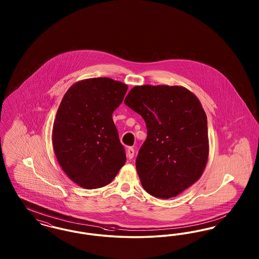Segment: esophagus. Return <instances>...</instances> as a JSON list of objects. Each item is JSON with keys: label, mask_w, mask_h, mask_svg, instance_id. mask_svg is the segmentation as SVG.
I'll list each match as a JSON object with an SVG mask.
<instances>
[{"label": "esophagus", "mask_w": 259, "mask_h": 259, "mask_svg": "<svg viewBox=\"0 0 259 259\" xmlns=\"http://www.w3.org/2000/svg\"><path fill=\"white\" fill-rule=\"evenodd\" d=\"M134 153H135V152H134V148H127V157H128L129 159H132V158L134 157Z\"/></svg>", "instance_id": "esophagus-1"}]
</instances>
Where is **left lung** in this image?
Returning a JSON list of instances; mask_svg holds the SVG:
<instances>
[{
    "label": "left lung",
    "instance_id": "left-lung-1",
    "mask_svg": "<svg viewBox=\"0 0 259 259\" xmlns=\"http://www.w3.org/2000/svg\"><path fill=\"white\" fill-rule=\"evenodd\" d=\"M124 103L148 129L136 159L144 189L161 199L178 196L197 182L208 162V122L200 101L185 87L142 85Z\"/></svg>",
    "mask_w": 259,
    "mask_h": 259
}]
</instances>
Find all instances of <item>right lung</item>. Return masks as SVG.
<instances>
[{"label":"right lung","mask_w":259,"mask_h":259,"mask_svg":"<svg viewBox=\"0 0 259 259\" xmlns=\"http://www.w3.org/2000/svg\"><path fill=\"white\" fill-rule=\"evenodd\" d=\"M127 89L109 77L87 78L62 99L53 123V149L63 171L83 188L109 185L126 162L111 116Z\"/></svg>","instance_id":"1"}]
</instances>
